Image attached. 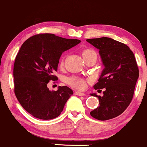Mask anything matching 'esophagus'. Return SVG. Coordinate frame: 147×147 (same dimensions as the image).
<instances>
[{
	"mask_svg": "<svg viewBox=\"0 0 147 147\" xmlns=\"http://www.w3.org/2000/svg\"><path fill=\"white\" fill-rule=\"evenodd\" d=\"M74 94L77 96H85V94L82 93V92H74Z\"/></svg>",
	"mask_w": 147,
	"mask_h": 147,
	"instance_id": "1",
	"label": "esophagus"
}]
</instances>
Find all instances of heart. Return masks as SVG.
I'll return each instance as SVG.
<instances>
[{
    "label": "heart",
    "mask_w": 147,
    "mask_h": 147,
    "mask_svg": "<svg viewBox=\"0 0 147 147\" xmlns=\"http://www.w3.org/2000/svg\"><path fill=\"white\" fill-rule=\"evenodd\" d=\"M82 56L83 57L84 60H90V59H95L96 60L97 54L94 50L92 49H85L82 51ZM61 65H64V59L61 61ZM67 83L70 85L71 87L76 89V90H82L86 86L87 80L85 79L80 78L78 76H72L70 78H67Z\"/></svg>",
    "instance_id": "obj_1"
}]
</instances>
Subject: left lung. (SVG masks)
<instances>
[{"label": "left lung", "instance_id": "8db88e82", "mask_svg": "<svg viewBox=\"0 0 147 147\" xmlns=\"http://www.w3.org/2000/svg\"><path fill=\"white\" fill-rule=\"evenodd\" d=\"M87 42L99 50L105 68L95 90L104 89L103 96L98 97L99 106L90 112L94 118L105 121L119 116L128 108L133 99L139 69L135 55L126 44L109 37L88 39Z\"/></svg>", "mask_w": 147, "mask_h": 147}]
</instances>
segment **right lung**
<instances>
[{
  "label": "right lung",
  "mask_w": 147,
  "mask_h": 147,
  "mask_svg": "<svg viewBox=\"0 0 147 147\" xmlns=\"http://www.w3.org/2000/svg\"><path fill=\"white\" fill-rule=\"evenodd\" d=\"M80 42L54 34H39L22 44L14 65V93L21 106L34 117L52 119L60 115L73 91L67 86H59L50 91V80H57V70L62 53Z\"/></svg>",
  "instance_id": "add662e5"
}]
</instances>
